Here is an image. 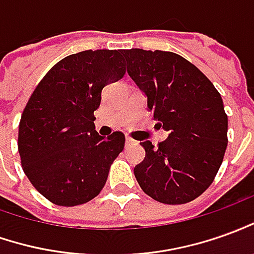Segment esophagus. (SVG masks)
Masks as SVG:
<instances>
[{
    "label": "esophagus",
    "instance_id": "1",
    "mask_svg": "<svg viewBox=\"0 0 254 254\" xmlns=\"http://www.w3.org/2000/svg\"><path fill=\"white\" fill-rule=\"evenodd\" d=\"M126 145H127V146H131V145H137V141H135V139H132V138L127 137L126 138Z\"/></svg>",
    "mask_w": 254,
    "mask_h": 254
}]
</instances>
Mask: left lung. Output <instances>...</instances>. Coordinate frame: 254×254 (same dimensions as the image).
<instances>
[{
  "mask_svg": "<svg viewBox=\"0 0 254 254\" xmlns=\"http://www.w3.org/2000/svg\"><path fill=\"white\" fill-rule=\"evenodd\" d=\"M127 71L148 97L150 116L170 131L150 141L134 174L141 190L160 203L184 204L214 181L228 145V116L210 80L185 58L167 51L124 50Z\"/></svg>",
  "mask_w": 254,
  "mask_h": 254,
  "instance_id": "left-lung-1",
  "label": "left lung"
}]
</instances>
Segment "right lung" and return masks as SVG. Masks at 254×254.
Segmentation results:
<instances>
[{"instance_id":"right-lung-1","label":"right lung","mask_w":254,"mask_h":254,"mask_svg":"<svg viewBox=\"0 0 254 254\" xmlns=\"http://www.w3.org/2000/svg\"><path fill=\"white\" fill-rule=\"evenodd\" d=\"M122 52L88 50L64 58L27 101L17 135L20 163L54 204L70 207L94 199L124 149L122 131L104 138L94 124L102 88L126 74Z\"/></svg>"}]
</instances>
